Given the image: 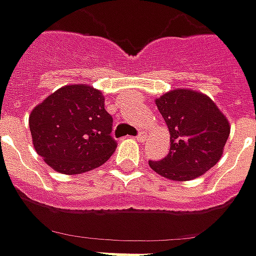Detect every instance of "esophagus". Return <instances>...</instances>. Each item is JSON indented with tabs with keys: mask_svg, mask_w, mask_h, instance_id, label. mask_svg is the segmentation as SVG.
<instances>
[{
	"mask_svg": "<svg viewBox=\"0 0 256 256\" xmlns=\"http://www.w3.org/2000/svg\"><path fill=\"white\" fill-rule=\"evenodd\" d=\"M144 138H146L144 132H140V133L136 136V140L137 142H140V143H142V142H144Z\"/></svg>",
	"mask_w": 256,
	"mask_h": 256,
	"instance_id": "esophagus-1",
	"label": "esophagus"
}]
</instances>
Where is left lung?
Here are the masks:
<instances>
[{
	"label": "left lung",
	"mask_w": 256,
	"mask_h": 256,
	"mask_svg": "<svg viewBox=\"0 0 256 256\" xmlns=\"http://www.w3.org/2000/svg\"><path fill=\"white\" fill-rule=\"evenodd\" d=\"M170 130V152L148 162L157 174L174 181L194 180L221 158L230 136V122L204 93L174 89L156 99Z\"/></svg>",
	"instance_id": "8db88e82"
}]
</instances>
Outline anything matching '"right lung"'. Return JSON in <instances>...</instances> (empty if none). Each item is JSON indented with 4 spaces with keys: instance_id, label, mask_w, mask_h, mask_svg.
<instances>
[{
    "instance_id": "1",
    "label": "right lung",
    "mask_w": 256,
    "mask_h": 256,
    "mask_svg": "<svg viewBox=\"0 0 256 256\" xmlns=\"http://www.w3.org/2000/svg\"><path fill=\"white\" fill-rule=\"evenodd\" d=\"M104 96L88 84H68L49 94L30 114L36 153L55 172L80 174L109 160L118 143Z\"/></svg>"
}]
</instances>
